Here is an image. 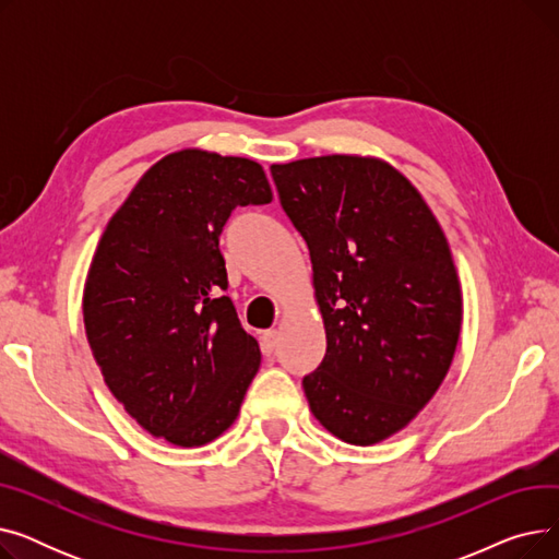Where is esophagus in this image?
Wrapping results in <instances>:
<instances>
[{
  "mask_svg": "<svg viewBox=\"0 0 559 559\" xmlns=\"http://www.w3.org/2000/svg\"><path fill=\"white\" fill-rule=\"evenodd\" d=\"M260 346H262V354H264V356L274 354V348L278 346V331H267V333H262V337H260Z\"/></svg>",
  "mask_w": 559,
  "mask_h": 559,
  "instance_id": "34e87169",
  "label": "esophagus"
}]
</instances>
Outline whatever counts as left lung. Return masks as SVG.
<instances>
[{"mask_svg": "<svg viewBox=\"0 0 559 559\" xmlns=\"http://www.w3.org/2000/svg\"><path fill=\"white\" fill-rule=\"evenodd\" d=\"M304 235L326 356L304 376L312 415L369 447L413 421L451 367L462 295L449 242L403 174L383 160L319 156L272 165Z\"/></svg>", "mask_w": 559, "mask_h": 559, "instance_id": "1", "label": "left lung"}]
</instances>
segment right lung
I'll return each instance as SVG.
<instances>
[{"mask_svg": "<svg viewBox=\"0 0 559 559\" xmlns=\"http://www.w3.org/2000/svg\"><path fill=\"white\" fill-rule=\"evenodd\" d=\"M270 201L258 163L183 150L142 176L102 235L85 335L112 396L169 444L219 437L260 367L255 337L224 297L219 235L238 205Z\"/></svg>", "mask_w": 559, "mask_h": 559, "instance_id": "1", "label": "right lung"}]
</instances>
